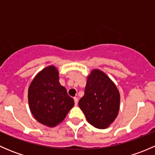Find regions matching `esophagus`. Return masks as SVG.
I'll return each instance as SVG.
<instances>
[{"label": "esophagus", "mask_w": 155, "mask_h": 155, "mask_svg": "<svg viewBox=\"0 0 155 155\" xmlns=\"http://www.w3.org/2000/svg\"><path fill=\"white\" fill-rule=\"evenodd\" d=\"M74 99V102H75V105H77L78 104V101H79V100H78L77 97H74L73 98Z\"/></svg>", "instance_id": "1"}]
</instances>
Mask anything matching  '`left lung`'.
Segmentation results:
<instances>
[{"mask_svg": "<svg viewBox=\"0 0 155 155\" xmlns=\"http://www.w3.org/2000/svg\"><path fill=\"white\" fill-rule=\"evenodd\" d=\"M79 106L89 124L98 129H106L118 116L119 91L105 73L95 69L87 77L85 94Z\"/></svg>", "mask_w": 155, "mask_h": 155, "instance_id": "8db88e82", "label": "left lung"}]
</instances>
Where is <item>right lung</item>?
Returning <instances> with one entry per match:
<instances>
[{"instance_id": "1", "label": "right lung", "mask_w": 155, "mask_h": 155, "mask_svg": "<svg viewBox=\"0 0 155 155\" xmlns=\"http://www.w3.org/2000/svg\"><path fill=\"white\" fill-rule=\"evenodd\" d=\"M30 110L43 125L55 127L64 121L74 106V101L59 82V73L53 65L37 73L28 88Z\"/></svg>"}]
</instances>
